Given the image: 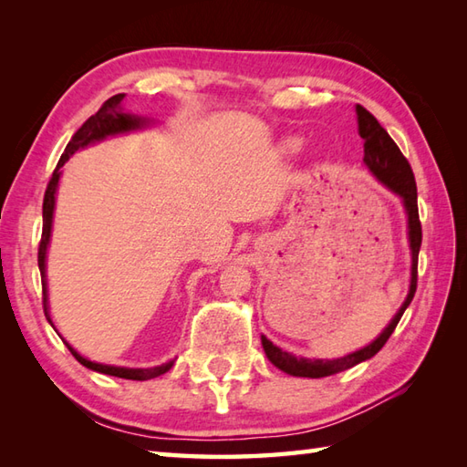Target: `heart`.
I'll use <instances>...</instances> for the list:
<instances>
[{"label":"heart","mask_w":467,"mask_h":467,"mask_svg":"<svg viewBox=\"0 0 467 467\" xmlns=\"http://www.w3.org/2000/svg\"><path fill=\"white\" fill-rule=\"evenodd\" d=\"M296 146H299V142L296 140H286V148H289V150H295Z\"/></svg>","instance_id":"b5f03b06"}]
</instances>
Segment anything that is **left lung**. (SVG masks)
<instances>
[{"instance_id": "obj_1", "label": "left lung", "mask_w": 467, "mask_h": 467, "mask_svg": "<svg viewBox=\"0 0 467 467\" xmlns=\"http://www.w3.org/2000/svg\"><path fill=\"white\" fill-rule=\"evenodd\" d=\"M357 124H359V136L365 140L363 144V162L367 168L375 174L379 182H383L389 191L401 196L405 213H408V228H410V249H411V285L410 293L405 296L400 311L395 313L391 323L385 327L383 333L377 337L373 343H369L363 349L341 357V359H306V357H295L286 353L279 347L273 345L266 337H261L263 349L269 357V361L279 367L281 371L289 373L293 377H311V379H319V377L335 375L345 369H351L357 363L371 359L375 353L381 351V347L389 339L391 333L398 327L401 315L408 309L415 289H418V256L421 246V223L418 213V186H415V176L411 166L400 150V146L393 142V138L387 134L385 128L377 122V118L365 110L363 106L357 104Z\"/></svg>"}]
</instances>
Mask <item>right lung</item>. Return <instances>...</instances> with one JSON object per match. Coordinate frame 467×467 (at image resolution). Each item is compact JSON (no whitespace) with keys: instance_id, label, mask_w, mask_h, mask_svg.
<instances>
[{"instance_id":"obj_1","label":"right lung","mask_w":467,"mask_h":467,"mask_svg":"<svg viewBox=\"0 0 467 467\" xmlns=\"http://www.w3.org/2000/svg\"><path fill=\"white\" fill-rule=\"evenodd\" d=\"M124 100V94H116L112 98L102 104L100 110H98L94 116L88 118V120L82 124L80 130H78L72 140L67 142L66 150L62 154V158L57 161L56 171L49 178L46 194H44V226H42V241H39V249H37V266L39 273H42V293H44V313L49 321V313H47V283H46V253H47V244H49V234H52V221H54V206H56V191H57V181H59V168L66 164V161L72 156L76 150L80 148L94 144L98 140H104L106 136H114V134H122V132H130L136 130V128L146 126V118L134 116L124 112V108L120 106V102ZM52 323V321H49ZM66 343V341H64ZM67 345V343H66ZM69 353H72L78 361H80L84 367L98 373L104 375H114V377H122V379H132V381H146V379H154V377L166 373L171 367L174 365V361L162 363L158 367H148V369H134V367H114V365H102V363H94L88 361L86 357H82L76 349L67 345Z\"/></svg>"}]
</instances>
